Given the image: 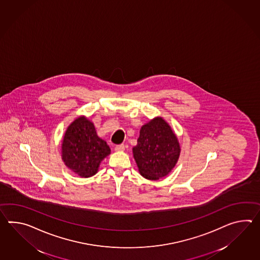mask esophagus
I'll return each mask as SVG.
<instances>
[{
    "mask_svg": "<svg viewBox=\"0 0 260 260\" xmlns=\"http://www.w3.org/2000/svg\"><path fill=\"white\" fill-rule=\"evenodd\" d=\"M115 149H116V151H118V152H122V151L125 150V145L124 144H117V145H116Z\"/></svg>",
    "mask_w": 260,
    "mask_h": 260,
    "instance_id": "1",
    "label": "esophagus"
}]
</instances>
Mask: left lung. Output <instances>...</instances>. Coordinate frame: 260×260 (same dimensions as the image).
Wrapping results in <instances>:
<instances>
[{
    "instance_id": "8db88e82",
    "label": "left lung",
    "mask_w": 260,
    "mask_h": 260,
    "mask_svg": "<svg viewBox=\"0 0 260 260\" xmlns=\"http://www.w3.org/2000/svg\"><path fill=\"white\" fill-rule=\"evenodd\" d=\"M178 139L162 117H156L140 129L137 145L133 148L139 172L144 178L157 180L166 176L178 161Z\"/></svg>"
}]
</instances>
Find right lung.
Returning <instances> with one entry per match:
<instances>
[{"mask_svg": "<svg viewBox=\"0 0 260 260\" xmlns=\"http://www.w3.org/2000/svg\"><path fill=\"white\" fill-rule=\"evenodd\" d=\"M111 153L109 145L100 138L92 122L79 116L67 127L61 145L62 160L80 177L98 172L100 163Z\"/></svg>", "mask_w": 260, "mask_h": 260, "instance_id": "obj_1", "label": "right lung"}]
</instances>
